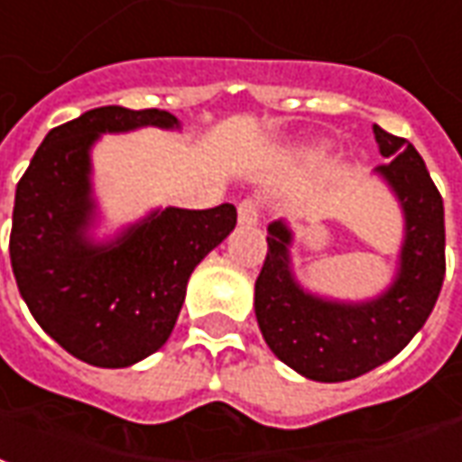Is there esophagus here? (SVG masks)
<instances>
[{
  "instance_id": "34e87169",
  "label": "esophagus",
  "mask_w": 462,
  "mask_h": 462,
  "mask_svg": "<svg viewBox=\"0 0 462 462\" xmlns=\"http://www.w3.org/2000/svg\"><path fill=\"white\" fill-rule=\"evenodd\" d=\"M238 224L241 226H256L258 224V201L244 199L238 204Z\"/></svg>"
}]
</instances>
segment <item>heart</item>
<instances>
[{
	"label": "heart",
	"mask_w": 462,
	"mask_h": 462,
	"mask_svg": "<svg viewBox=\"0 0 462 462\" xmlns=\"http://www.w3.org/2000/svg\"><path fill=\"white\" fill-rule=\"evenodd\" d=\"M326 152H328L326 143H310V146H303V149H300V159H303V162H319V159L326 156Z\"/></svg>",
	"instance_id": "b5f03b06"
}]
</instances>
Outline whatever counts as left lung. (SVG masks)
Returning <instances> with one entry per match:
<instances>
[{"mask_svg":"<svg viewBox=\"0 0 462 462\" xmlns=\"http://www.w3.org/2000/svg\"><path fill=\"white\" fill-rule=\"evenodd\" d=\"M375 169L403 211V244L391 286L368 300H336L303 289L293 271V231L268 226V254L256 278L258 328L278 361L320 383H341L403 351L430 316L446 276V214L420 153L373 124Z\"/></svg>","mask_w":462,"mask_h":462,"instance_id":"obj_1","label":"left lung"}]
</instances>
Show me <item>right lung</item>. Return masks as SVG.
Instances as JSON below:
<instances>
[{
    "label": "right lung",
    "mask_w": 462,
    "mask_h": 462,
    "mask_svg": "<svg viewBox=\"0 0 462 462\" xmlns=\"http://www.w3.org/2000/svg\"><path fill=\"white\" fill-rule=\"evenodd\" d=\"M181 129L162 109L99 106L44 136L16 184L9 256L32 316L74 358L126 368L169 341L194 268L236 226V206L153 208L109 241H94L99 211L91 149L101 134Z\"/></svg>",
    "instance_id": "obj_1"
}]
</instances>
